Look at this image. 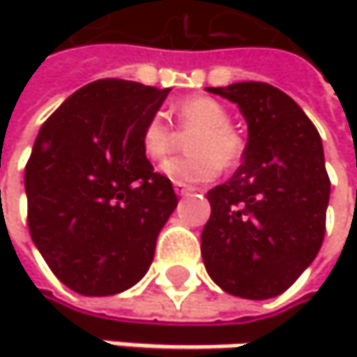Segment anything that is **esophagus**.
<instances>
[{
  "instance_id": "obj_1",
  "label": "esophagus",
  "mask_w": 357,
  "mask_h": 357,
  "mask_svg": "<svg viewBox=\"0 0 357 357\" xmlns=\"http://www.w3.org/2000/svg\"><path fill=\"white\" fill-rule=\"evenodd\" d=\"M174 190H176V194H178V196H185V194L194 192V188H192V185L181 183V181H174Z\"/></svg>"
}]
</instances>
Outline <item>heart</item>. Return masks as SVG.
Masks as SVG:
<instances>
[{"mask_svg": "<svg viewBox=\"0 0 357 357\" xmlns=\"http://www.w3.org/2000/svg\"><path fill=\"white\" fill-rule=\"evenodd\" d=\"M176 121L181 136L192 134L185 140L190 155L167 161L161 169L174 181L202 183L219 176L223 169H234L244 155V140L231 128V115L219 101L211 97H188L176 107ZM176 130L159 115H153L142 132L140 144L149 161H163L176 146Z\"/></svg>", "mask_w": 357, "mask_h": 357, "instance_id": "heart-1", "label": "heart"}]
</instances>
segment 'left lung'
Instances as JSON below:
<instances>
[{
	"mask_svg": "<svg viewBox=\"0 0 357 357\" xmlns=\"http://www.w3.org/2000/svg\"><path fill=\"white\" fill-rule=\"evenodd\" d=\"M208 91L238 103L248 142L238 172L206 194L202 260L223 291L275 298L308 268L324 240L331 179L321 134L291 97L266 82Z\"/></svg>",
	"mask_w": 357,
	"mask_h": 357,
	"instance_id": "obj_1",
	"label": "left lung"
}]
</instances>
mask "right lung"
<instances>
[{
  "mask_svg": "<svg viewBox=\"0 0 357 357\" xmlns=\"http://www.w3.org/2000/svg\"><path fill=\"white\" fill-rule=\"evenodd\" d=\"M172 89L95 80L40 126L24 169L29 231L53 275L82 296H113L149 271L178 206L140 132Z\"/></svg>",
  "mask_w": 357,
  "mask_h": 357,
  "instance_id": "obj_1",
  "label": "right lung"
}]
</instances>
